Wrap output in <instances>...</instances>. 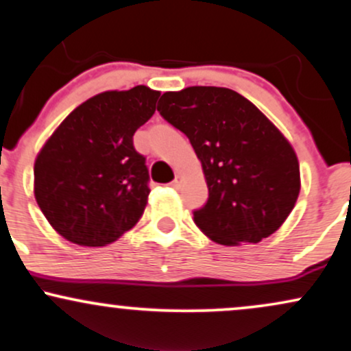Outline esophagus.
Here are the masks:
<instances>
[{"instance_id": "esophagus-1", "label": "esophagus", "mask_w": 351, "mask_h": 351, "mask_svg": "<svg viewBox=\"0 0 351 351\" xmlns=\"http://www.w3.org/2000/svg\"><path fill=\"white\" fill-rule=\"evenodd\" d=\"M181 181H183V178H181V175H176L175 180L171 181V186H173V188H175V189H178L180 186H181Z\"/></svg>"}]
</instances>
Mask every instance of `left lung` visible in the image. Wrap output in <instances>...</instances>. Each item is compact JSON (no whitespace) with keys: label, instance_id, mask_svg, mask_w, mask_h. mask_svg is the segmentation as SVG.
Here are the masks:
<instances>
[{"label":"left lung","instance_id":"obj_1","mask_svg":"<svg viewBox=\"0 0 351 351\" xmlns=\"http://www.w3.org/2000/svg\"><path fill=\"white\" fill-rule=\"evenodd\" d=\"M158 113L188 137L208 199L194 223L225 246L259 243L280 228L300 194L295 150L256 105L225 87L165 92Z\"/></svg>","mask_w":351,"mask_h":351}]
</instances>
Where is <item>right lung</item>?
Segmentation results:
<instances>
[{
    "label": "right lung",
    "instance_id": "add662e5",
    "mask_svg": "<svg viewBox=\"0 0 351 351\" xmlns=\"http://www.w3.org/2000/svg\"><path fill=\"white\" fill-rule=\"evenodd\" d=\"M145 86L99 94L73 110L40 150L35 199L68 241L105 246L131 230L149 197L145 157L132 136L155 113Z\"/></svg>",
    "mask_w": 351,
    "mask_h": 351
}]
</instances>
